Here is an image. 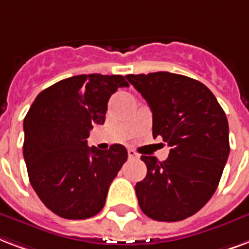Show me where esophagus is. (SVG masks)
<instances>
[{"label":"esophagus","mask_w":249,"mask_h":249,"mask_svg":"<svg viewBox=\"0 0 249 249\" xmlns=\"http://www.w3.org/2000/svg\"><path fill=\"white\" fill-rule=\"evenodd\" d=\"M128 157H129V158H130V159H137L138 157H140V155H138V153H136L134 150L129 149V150H128Z\"/></svg>","instance_id":"esophagus-1"}]
</instances>
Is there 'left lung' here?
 Returning <instances> with one entry per match:
<instances>
[{"label":"left lung","mask_w":249,"mask_h":249,"mask_svg":"<svg viewBox=\"0 0 249 249\" xmlns=\"http://www.w3.org/2000/svg\"><path fill=\"white\" fill-rule=\"evenodd\" d=\"M153 112V136L170 146L159 162L142 155L147 174L136 184L138 204L151 219L178 222L196 214L215 192L230 154L225 111L204 83L180 74H128Z\"/></svg>","instance_id":"left-lung-1"}]
</instances>
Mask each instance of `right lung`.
Segmentation results:
<instances>
[{
    "mask_svg": "<svg viewBox=\"0 0 249 249\" xmlns=\"http://www.w3.org/2000/svg\"><path fill=\"white\" fill-rule=\"evenodd\" d=\"M123 75L81 74L36 96L24 117L23 157L28 179L41 202L66 219H86L103 209L108 189L126 159L120 143L87 146L94 125L106 121L108 100Z\"/></svg>",
    "mask_w": 249,
    "mask_h": 249,
    "instance_id": "right-lung-1",
    "label": "right lung"
}]
</instances>
